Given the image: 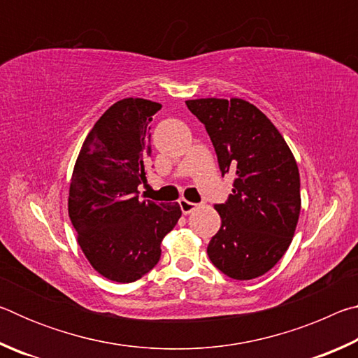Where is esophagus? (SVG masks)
Listing matches in <instances>:
<instances>
[{
	"instance_id": "obj_1",
	"label": "esophagus",
	"mask_w": 358,
	"mask_h": 358,
	"mask_svg": "<svg viewBox=\"0 0 358 358\" xmlns=\"http://www.w3.org/2000/svg\"><path fill=\"white\" fill-rule=\"evenodd\" d=\"M178 203H180V208H181V211H183V215H189L191 211H194V210L197 208V203L186 201V199H180Z\"/></svg>"
}]
</instances>
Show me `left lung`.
<instances>
[{
  "label": "left lung",
  "instance_id": "left-lung-1",
  "mask_svg": "<svg viewBox=\"0 0 358 358\" xmlns=\"http://www.w3.org/2000/svg\"><path fill=\"white\" fill-rule=\"evenodd\" d=\"M186 106L205 124L221 173H235L226 203L215 205L221 227L207 252L234 280L265 275L292 243L300 216V173L275 124L240 98L191 99Z\"/></svg>",
  "mask_w": 358,
  "mask_h": 358
}]
</instances>
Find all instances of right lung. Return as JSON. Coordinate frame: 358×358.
<instances>
[{
	"label": "right lung",
	"mask_w": 358,
	"mask_h": 358,
	"mask_svg": "<svg viewBox=\"0 0 358 358\" xmlns=\"http://www.w3.org/2000/svg\"><path fill=\"white\" fill-rule=\"evenodd\" d=\"M159 108L142 98L115 102L88 132L72 172L68 211L77 241L110 281L134 282L148 273L181 216L178 203L138 199L151 156L150 121Z\"/></svg>",
	"instance_id": "obj_1"
}]
</instances>
